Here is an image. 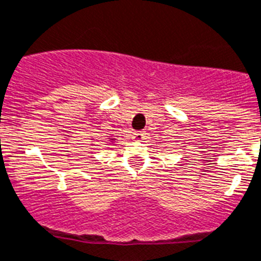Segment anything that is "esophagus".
Returning a JSON list of instances; mask_svg holds the SVG:
<instances>
[{"label": "esophagus", "mask_w": 261, "mask_h": 261, "mask_svg": "<svg viewBox=\"0 0 261 261\" xmlns=\"http://www.w3.org/2000/svg\"><path fill=\"white\" fill-rule=\"evenodd\" d=\"M145 138V133L144 131H136V133H134V139L138 140V142H140V140H143Z\"/></svg>", "instance_id": "34e87169"}]
</instances>
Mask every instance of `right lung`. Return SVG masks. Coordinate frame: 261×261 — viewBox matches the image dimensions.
<instances>
[{"label": "right lung", "instance_id": "obj_1", "mask_svg": "<svg viewBox=\"0 0 261 261\" xmlns=\"http://www.w3.org/2000/svg\"><path fill=\"white\" fill-rule=\"evenodd\" d=\"M114 140H116V138H112V139H110V142H114Z\"/></svg>", "mask_w": 261, "mask_h": 261}]
</instances>
